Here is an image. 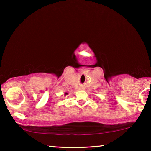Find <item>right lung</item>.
<instances>
[{
  "label": "right lung",
  "instance_id": "add662e5",
  "mask_svg": "<svg viewBox=\"0 0 151 151\" xmlns=\"http://www.w3.org/2000/svg\"><path fill=\"white\" fill-rule=\"evenodd\" d=\"M67 93H65V95H67Z\"/></svg>",
  "mask_w": 151,
  "mask_h": 151
}]
</instances>
